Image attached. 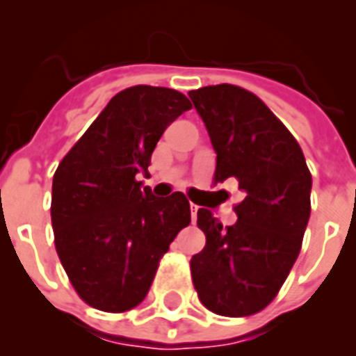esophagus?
Segmentation results:
<instances>
[{"mask_svg":"<svg viewBox=\"0 0 356 356\" xmlns=\"http://www.w3.org/2000/svg\"><path fill=\"white\" fill-rule=\"evenodd\" d=\"M198 205H194V203H191V214H193V221H196V218H198Z\"/></svg>","mask_w":356,"mask_h":356,"instance_id":"1","label":"esophagus"}]
</instances>
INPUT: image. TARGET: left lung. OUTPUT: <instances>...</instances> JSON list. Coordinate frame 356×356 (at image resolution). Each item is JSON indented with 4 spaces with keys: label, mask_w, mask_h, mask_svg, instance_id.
Returning a JSON list of instances; mask_svg holds the SVG:
<instances>
[{
    "label": "left lung",
    "mask_w": 356,
    "mask_h": 356,
    "mask_svg": "<svg viewBox=\"0 0 356 356\" xmlns=\"http://www.w3.org/2000/svg\"><path fill=\"white\" fill-rule=\"evenodd\" d=\"M189 97L216 151L214 181L236 178L245 193L230 227L198 211L207 243L191 259L194 288L214 314L247 317L272 302L299 256L312 175L293 135L259 97L234 84Z\"/></svg>",
    "instance_id": "obj_1"
}]
</instances>
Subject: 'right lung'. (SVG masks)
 <instances>
[{"label":"right lung","mask_w":356,"mask_h":356,"mask_svg":"<svg viewBox=\"0 0 356 356\" xmlns=\"http://www.w3.org/2000/svg\"><path fill=\"white\" fill-rule=\"evenodd\" d=\"M187 109L189 99L171 88H127L57 167L50 209L57 256L93 308L120 314L140 305L162 256L191 223L184 193L156 198L140 181L160 136Z\"/></svg>","instance_id":"right-lung-1"}]
</instances>
